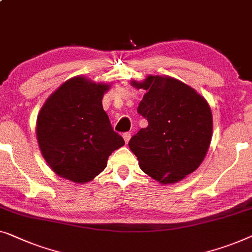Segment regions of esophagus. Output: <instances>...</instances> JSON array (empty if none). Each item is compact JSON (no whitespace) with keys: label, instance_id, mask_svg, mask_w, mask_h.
Here are the masks:
<instances>
[{"label":"esophagus","instance_id":"1","mask_svg":"<svg viewBox=\"0 0 252 252\" xmlns=\"http://www.w3.org/2000/svg\"><path fill=\"white\" fill-rule=\"evenodd\" d=\"M123 137H124V140H125V143L127 144L129 142V140H130V133H124L123 134Z\"/></svg>","mask_w":252,"mask_h":252}]
</instances>
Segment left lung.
Instances as JSON below:
<instances>
[{"label": "left lung", "mask_w": 252, "mask_h": 252, "mask_svg": "<svg viewBox=\"0 0 252 252\" xmlns=\"http://www.w3.org/2000/svg\"><path fill=\"white\" fill-rule=\"evenodd\" d=\"M145 90L137 112L149 125L130 138L141 169L161 184L176 183L205 159L213 136V115L195 90L168 76L132 81Z\"/></svg>", "instance_id": "1"}]
</instances>
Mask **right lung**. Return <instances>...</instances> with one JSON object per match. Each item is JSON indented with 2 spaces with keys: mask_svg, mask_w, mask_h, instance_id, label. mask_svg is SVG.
Masks as SVG:
<instances>
[{
  "mask_svg": "<svg viewBox=\"0 0 252 252\" xmlns=\"http://www.w3.org/2000/svg\"><path fill=\"white\" fill-rule=\"evenodd\" d=\"M109 89L77 76L54 91L39 111V149L60 177L75 183L92 181L107 167L109 156L125 144L102 107Z\"/></svg>",
  "mask_w": 252,
  "mask_h": 252,
  "instance_id": "add662e5",
  "label": "right lung"
}]
</instances>
